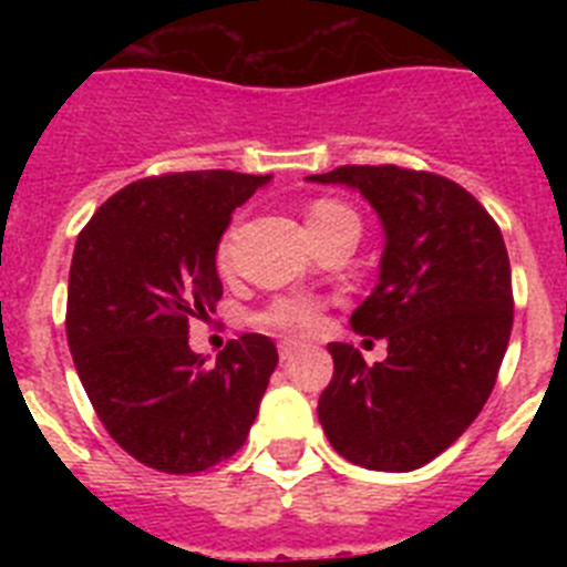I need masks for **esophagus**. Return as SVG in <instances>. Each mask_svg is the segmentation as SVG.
Instances as JSON below:
<instances>
[{
  "instance_id": "esophagus-1",
  "label": "esophagus",
  "mask_w": 567,
  "mask_h": 567,
  "mask_svg": "<svg viewBox=\"0 0 567 567\" xmlns=\"http://www.w3.org/2000/svg\"><path fill=\"white\" fill-rule=\"evenodd\" d=\"M298 340H284V343L278 346V354H280V360H284V363H287V360H292V354L298 352Z\"/></svg>"
}]
</instances>
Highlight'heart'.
Returning <instances> with one entry per match:
<instances>
[{
  "mask_svg": "<svg viewBox=\"0 0 567 567\" xmlns=\"http://www.w3.org/2000/svg\"><path fill=\"white\" fill-rule=\"evenodd\" d=\"M343 215H354L352 209L340 202H329V198H320L309 207V227L312 224H327L334 221V218H343ZM229 240L221 244V258H227ZM260 323L267 327L284 329V332L295 334H307L315 332L320 327V303L315 298H307V295H287V298L272 300L264 315H260Z\"/></svg>",
  "mask_w": 567,
  "mask_h": 567,
  "instance_id": "1",
  "label": "heart"
}]
</instances>
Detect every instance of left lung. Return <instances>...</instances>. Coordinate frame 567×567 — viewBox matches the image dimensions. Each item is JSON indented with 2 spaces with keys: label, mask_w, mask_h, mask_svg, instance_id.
I'll list each match as a JSON object with an SVG mask.
<instances>
[{
  "label": "left lung",
  "mask_w": 567,
  "mask_h": 567,
  "mask_svg": "<svg viewBox=\"0 0 567 567\" xmlns=\"http://www.w3.org/2000/svg\"><path fill=\"white\" fill-rule=\"evenodd\" d=\"M343 184L383 224L378 287L352 329L389 343L365 365L349 343H329L332 383L318 420L349 463L414 471L432 463L483 412L514 323L505 240L483 204L443 175L394 164L309 175Z\"/></svg>",
  "instance_id": "8db88e82"
}]
</instances>
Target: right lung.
<instances>
[{
    "mask_svg": "<svg viewBox=\"0 0 567 567\" xmlns=\"http://www.w3.org/2000/svg\"><path fill=\"white\" fill-rule=\"evenodd\" d=\"M272 175L169 173L118 189L79 233L68 346L110 437L167 474L233 457L278 365L267 334L229 340L213 365L189 320L221 300L215 255L235 207Z\"/></svg>",
    "mask_w": 567,
    "mask_h": 567,
    "instance_id": "1",
    "label": "right lung"
}]
</instances>
